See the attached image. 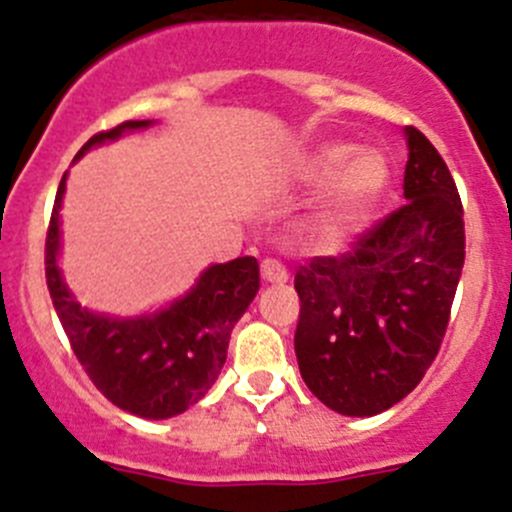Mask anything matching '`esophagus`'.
<instances>
[{"mask_svg":"<svg viewBox=\"0 0 512 512\" xmlns=\"http://www.w3.org/2000/svg\"><path fill=\"white\" fill-rule=\"evenodd\" d=\"M261 276H264V281H269V284H286V281H289V271H286V266L276 259L261 261Z\"/></svg>","mask_w":512,"mask_h":512,"instance_id":"1","label":"esophagus"}]
</instances>
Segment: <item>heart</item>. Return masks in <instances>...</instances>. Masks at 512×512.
I'll return each mask as SVG.
<instances>
[{
	"label": "heart",
	"mask_w": 512,
	"mask_h": 512,
	"mask_svg": "<svg viewBox=\"0 0 512 512\" xmlns=\"http://www.w3.org/2000/svg\"><path fill=\"white\" fill-rule=\"evenodd\" d=\"M299 183L311 188L329 183L316 211V226L326 238H339L372 216L389 186V163L379 150L326 143L306 155Z\"/></svg>",
	"instance_id": "obj_1"
}]
</instances>
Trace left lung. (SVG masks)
Masks as SVG:
<instances>
[{
  "instance_id": "1",
  "label": "left lung",
  "mask_w": 512,
  "mask_h": 512,
  "mask_svg": "<svg viewBox=\"0 0 512 512\" xmlns=\"http://www.w3.org/2000/svg\"><path fill=\"white\" fill-rule=\"evenodd\" d=\"M405 206L342 256L299 266L294 334L306 387L329 410L372 417L420 384L440 352L465 264L457 186L435 145L405 128Z\"/></svg>"
}]
</instances>
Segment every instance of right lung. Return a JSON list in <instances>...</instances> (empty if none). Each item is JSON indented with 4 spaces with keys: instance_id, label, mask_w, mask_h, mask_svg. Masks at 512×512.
I'll return each mask as SVG.
<instances>
[{
    "instance_id": "obj_1",
    "label": "right lung",
    "mask_w": 512,
    "mask_h": 512,
    "mask_svg": "<svg viewBox=\"0 0 512 512\" xmlns=\"http://www.w3.org/2000/svg\"><path fill=\"white\" fill-rule=\"evenodd\" d=\"M148 125H153V120H128L118 128L92 135L75 160L95 145ZM65 180L67 173L57 188L47 228L45 274L72 352L92 384L120 410L145 420H168L186 412L213 387L226 364L233 326L261 286L259 261L241 256L228 264L208 266L186 296L153 314L123 319L82 309L57 264Z\"/></svg>"
}]
</instances>
